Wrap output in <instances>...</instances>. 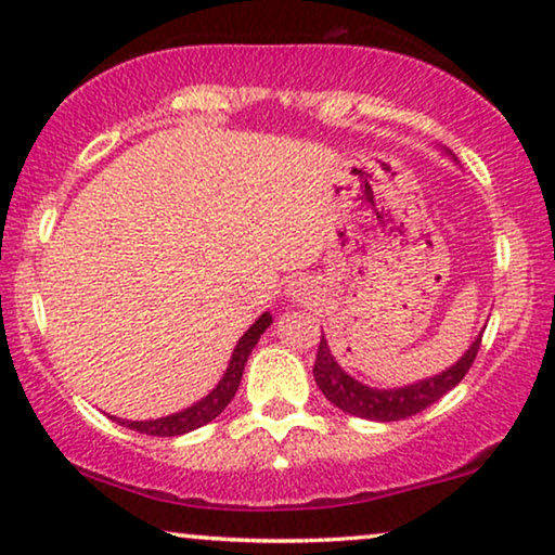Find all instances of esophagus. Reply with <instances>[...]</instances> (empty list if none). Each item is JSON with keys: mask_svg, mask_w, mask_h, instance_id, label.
I'll list each match as a JSON object with an SVG mask.
<instances>
[{"mask_svg": "<svg viewBox=\"0 0 555 555\" xmlns=\"http://www.w3.org/2000/svg\"><path fill=\"white\" fill-rule=\"evenodd\" d=\"M295 293H300V291H293V295H295Z\"/></svg>", "mask_w": 555, "mask_h": 555, "instance_id": "esophagus-1", "label": "esophagus"}]
</instances>
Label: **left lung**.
Wrapping results in <instances>:
<instances>
[{"mask_svg": "<svg viewBox=\"0 0 555 555\" xmlns=\"http://www.w3.org/2000/svg\"><path fill=\"white\" fill-rule=\"evenodd\" d=\"M482 333L473 340V346L467 348L465 356L457 363H452L450 369L442 374L422 378L416 384L399 386V389H371V386L356 382L353 376H348L344 369L338 366V361L333 359L328 340L321 336L318 344V356L313 376L318 389L323 391V397L344 409L346 414L361 416V420H374V422H399L406 416H414L424 412V409L435 404L444 397L447 391H452L465 374L473 366L477 351H480Z\"/></svg>", "mask_w": 555, "mask_h": 555, "instance_id": "left-lung-1", "label": "left lung"}]
</instances>
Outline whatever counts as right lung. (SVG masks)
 Listing matches in <instances>:
<instances>
[{"instance_id": "add662e5", "label": "right lung", "mask_w": 555, "mask_h": 555, "mask_svg": "<svg viewBox=\"0 0 555 555\" xmlns=\"http://www.w3.org/2000/svg\"><path fill=\"white\" fill-rule=\"evenodd\" d=\"M270 323H272V315L262 313L253 325H249L245 336L237 340V346H234L230 366H227L222 382H219L202 401H196V404L184 409V412L162 416V420H151V422H128V420H118V416H111V420L118 422L120 427H128L151 437H179L192 429L204 427V424H209L215 416L222 414L227 404L234 399V393L240 389L242 371H245L249 353H253V348L257 346V340H260L262 333L270 328Z\"/></svg>"}]
</instances>
